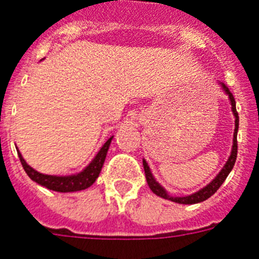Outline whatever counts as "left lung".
<instances>
[{"label":"left lung","mask_w":259,"mask_h":259,"mask_svg":"<svg viewBox=\"0 0 259 259\" xmlns=\"http://www.w3.org/2000/svg\"><path fill=\"white\" fill-rule=\"evenodd\" d=\"M222 89L225 90V93L229 95L230 103H232V110L233 114H234V117H236V130H234V139H233V148H232V155H230L229 160L226 161L225 166L222 168L221 172L217 175L214 180L211 181L209 185H206L205 188H202L201 191L196 192V193L191 194V196H185V197H172L169 194L166 193L165 189H164L159 183H156V180L153 179L152 173L149 170V166L147 164L145 160H143V166H144V172H145V179H147V183H148L149 188H151V191L153 192L155 194L160 196V197L165 198V200H170L173 202H179V204H197V202L205 201V200H208L210 196L215 193V192L219 191V188L221 187L222 183L225 181V179L228 177V175L230 173V170L233 169V166H234V163H236L237 159V151H238V145H237V131H238V112L236 110V100H234V96L233 94L230 93V90L222 83Z\"/></svg>","instance_id":"8db88e82"}]
</instances>
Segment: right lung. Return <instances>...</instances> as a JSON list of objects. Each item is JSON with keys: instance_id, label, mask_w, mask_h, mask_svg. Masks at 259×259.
<instances>
[{"instance_id": "obj_1", "label": "right lung", "mask_w": 259, "mask_h": 259, "mask_svg": "<svg viewBox=\"0 0 259 259\" xmlns=\"http://www.w3.org/2000/svg\"><path fill=\"white\" fill-rule=\"evenodd\" d=\"M111 140H112V138H110L104 143V145L100 148L98 155L95 156V159L89 164L86 169L82 170L78 175H72V176H50V175H42V173L33 169L30 165H27L26 161L23 160L22 155L19 152L18 156L23 169L27 173V176L33 181L39 184V185H44V187H46L48 189H51V191L63 192V193H66V192L83 191V189L91 187L95 183L96 179H98V176H99L104 160H106L107 151L110 148Z\"/></svg>"}]
</instances>
